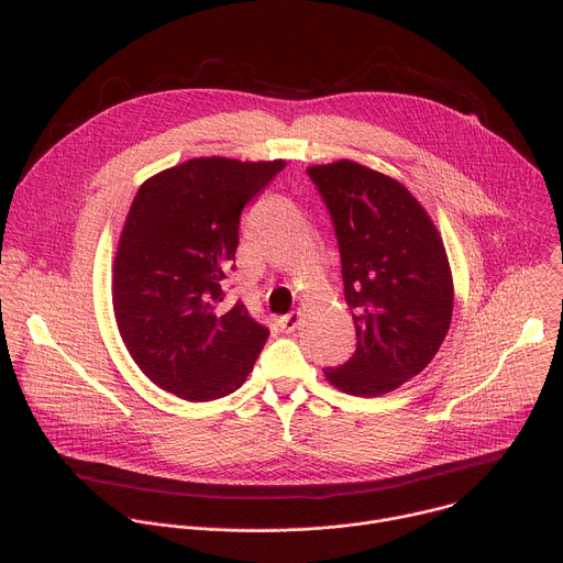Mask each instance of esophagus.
Wrapping results in <instances>:
<instances>
[{"mask_svg":"<svg viewBox=\"0 0 563 563\" xmlns=\"http://www.w3.org/2000/svg\"><path fill=\"white\" fill-rule=\"evenodd\" d=\"M300 323H302V318H300V313H287V316H280L278 318V325H280V330L283 332H296L298 328H300Z\"/></svg>","mask_w":563,"mask_h":563,"instance_id":"obj_1","label":"esophagus"}]
</instances>
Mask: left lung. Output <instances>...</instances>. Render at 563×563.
<instances>
[{"label":"left lung","instance_id":"8db88e82","mask_svg":"<svg viewBox=\"0 0 563 563\" xmlns=\"http://www.w3.org/2000/svg\"><path fill=\"white\" fill-rule=\"evenodd\" d=\"M339 238L356 352L325 378L383 396L423 372L448 336L454 285L439 229L398 180L354 159L311 165Z\"/></svg>","mask_w":563,"mask_h":563}]
</instances>
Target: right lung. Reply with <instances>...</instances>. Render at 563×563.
<instances>
[{
  "instance_id": "obj_1",
  "label": "right lung",
  "mask_w": 563,
  "mask_h": 563,
  "mask_svg": "<svg viewBox=\"0 0 563 563\" xmlns=\"http://www.w3.org/2000/svg\"><path fill=\"white\" fill-rule=\"evenodd\" d=\"M285 159L194 157L144 180L113 261V313L137 367L185 400L243 385L269 330L235 302L222 311L243 207Z\"/></svg>"
}]
</instances>
